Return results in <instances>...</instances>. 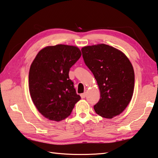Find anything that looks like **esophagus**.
I'll return each instance as SVG.
<instances>
[{"instance_id":"esophagus-1","label":"esophagus","mask_w":158,"mask_h":158,"mask_svg":"<svg viewBox=\"0 0 158 158\" xmlns=\"http://www.w3.org/2000/svg\"><path fill=\"white\" fill-rule=\"evenodd\" d=\"M80 96H81V99H84L85 97V96H86V93H84L81 94H80Z\"/></svg>"}]
</instances>
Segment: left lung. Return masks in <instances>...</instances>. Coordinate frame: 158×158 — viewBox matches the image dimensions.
Listing matches in <instances>:
<instances>
[{
  "label": "left lung",
  "mask_w": 158,
  "mask_h": 158,
  "mask_svg": "<svg viewBox=\"0 0 158 158\" xmlns=\"http://www.w3.org/2000/svg\"><path fill=\"white\" fill-rule=\"evenodd\" d=\"M82 56L100 90L96 113L111 119L121 114L132 99L135 74L131 61L119 50L106 44L82 48Z\"/></svg>",
  "instance_id": "1"
}]
</instances>
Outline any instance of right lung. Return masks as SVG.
I'll list each match as a JSON object with an SVG mask.
<instances>
[{
  "label": "right lung",
  "mask_w": 158,
  "mask_h": 158,
  "mask_svg": "<svg viewBox=\"0 0 158 158\" xmlns=\"http://www.w3.org/2000/svg\"><path fill=\"white\" fill-rule=\"evenodd\" d=\"M73 45L47 46L39 51L29 72L31 98L42 115L60 122L70 115L81 99L69 78L70 68L81 57Z\"/></svg>",
  "instance_id": "obj_1"
}]
</instances>
